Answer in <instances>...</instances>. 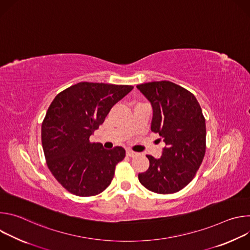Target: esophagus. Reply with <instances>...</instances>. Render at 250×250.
<instances>
[{
    "label": "esophagus",
    "instance_id": "34e87169",
    "mask_svg": "<svg viewBox=\"0 0 250 250\" xmlns=\"http://www.w3.org/2000/svg\"><path fill=\"white\" fill-rule=\"evenodd\" d=\"M136 154H137L136 152H134V151H132V150H130V149H127V150H126V155L129 156V157H133V156H135Z\"/></svg>",
    "mask_w": 250,
    "mask_h": 250
}]
</instances>
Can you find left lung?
Returning <instances> with one entry per match:
<instances>
[{
    "instance_id": "obj_1",
    "label": "left lung",
    "mask_w": 250,
    "mask_h": 250,
    "mask_svg": "<svg viewBox=\"0 0 250 250\" xmlns=\"http://www.w3.org/2000/svg\"><path fill=\"white\" fill-rule=\"evenodd\" d=\"M136 88L151 104V130L165 142L160 158L146 155L149 167L138 174V180L151 192L176 193L192 181L205 156L206 121L200 104L191 92L170 81Z\"/></svg>"
}]
</instances>
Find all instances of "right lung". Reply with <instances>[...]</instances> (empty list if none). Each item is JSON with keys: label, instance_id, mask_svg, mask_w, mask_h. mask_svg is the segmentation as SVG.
<instances>
[{"label": "right lung", "instance_id": "add662e5", "mask_svg": "<svg viewBox=\"0 0 250 250\" xmlns=\"http://www.w3.org/2000/svg\"><path fill=\"white\" fill-rule=\"evenodd\" d=\"M133 89L128 85L80 82L59 93L42 125L47 166L70 193L90 197L106 189L116 165L125 156L122 146L104 149L90 141L113 106Z\"/></svg>", "mask_w": 250, "mask_h": 250}]
</instances>
